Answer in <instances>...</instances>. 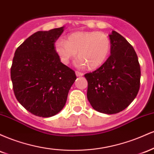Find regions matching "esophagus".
<instances>
[{
  "mask_svg": "<svg viewBox=\"0 0 154 154\" xmlns=\"http://www.w3.org/2000/svg\"><path fill=\"white\" fill-rule=\"evenodd\" d=\"M75 74H76V75H77V77H82V76H83L82 72H80L78 71H76Z\"/></svg>",
  "mask_w": 154,
  "mask_h": 154,
  "instance_id": "1",
  "label": "esophagus"
}]
</instances>
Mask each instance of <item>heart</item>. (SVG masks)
Masks as SVG:
<instances>
[{
	"label": "heart",
	"instance_id": "1",
	"mask_svg": "<svg viewBox=\"0 0 154 154\" xmlns=\"http://www.w3.org/2000/svg\"><path fill=\"white\" fill-rule=\"evenodd\" d=\"M110 48L109 37L100 32H76L68 35L66 41L58 39L55 43V51L63 63L68 64L78 51L79 57L76 65L91 69L100 66L106 61Z\"/></svg>",
	"mask_w": 154,
	"mask_h": 154
}]
</instances>
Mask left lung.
Returning a JSON list of instances; mask_svg holds the SVG:
<instances>
[{
	"mask_svg": "<svg viewBox=\"0 0 154 154\" xmlns=\"http://www.w3.org/2000/svg\"><path fill=\"white\" fill-rule=\"evenodd\" d=\"M111 55L99 68L85 75L87 97L95 110L107 114L123 111L137 95L140 66L133 47L123 36L109 35Z\"/></svg>",
	"mask_w": 154,
	"mask_h": 154,
	"instance_id": "8db88e82",
	"label": "left lung"
}]
</instances>
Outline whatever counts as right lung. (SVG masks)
Segmentation results:
<instances>
[{
    "instance_id": "right-lung-1",
    "label": "right lung",
    "mask_w": 154,
    "mask_h": 154,
    "mask_svg": "<svg viewBox=\"0 0 154 154\" xmlns=\"http://www.w3.org/2000/svg\"><path fill=\"white\" fill-rule=\"evenodd\" d=\"M63 26L32 35L15 51L11 78L17 99L40 117L56 115L64 106L75 72L61 62L55 43Z\"/></svg>"
}]
</instances>
